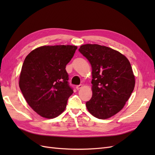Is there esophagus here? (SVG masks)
Listing matches in <instances>:
<instances>
[{
	"label": "esophagus",
	"instance_id": "1",
	"mask_svg": "<svg viewBox=\"0 0 155 155\" xmlns=\"http://www.w3.org/2000/svg\"><path fill=\"white\" fill-rule=\"evenodd\" d=\"M82 87H83L82 85H79L76 86V89H77V90H79V89L81 88Z\"/></svg>",
	"mask_w": 155,
	"mask_h": 155
}]
</instances>
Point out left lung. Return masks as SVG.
Returning a JSON list of instances; mask_svg holds the SVG:
<instances>
[{"label": "left lung", "mask_w": 155, "mask_h": 155, "mask_svg": "<svg viewBox=\"0 0 155 155\" xmlns=\"http://www.w3.org/2000/svg\"><path fill=\"white\" fill-rule=\"evenodd\" d=\"M79 51L92 69V96L86 102L87 109L98 119L110 118L123 109L134 90L129 60L119 51L99 45H84Z\"/></svg>", "instance_id": "left-lung-1"}]
</instances>
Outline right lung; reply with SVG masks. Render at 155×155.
<instances>
[{
  "mask_svg": "<svg viewBox=\"0 0 155 155\" xmlns=\"http://www.w3.org/2000/svg\"><path fill=\"white\" fill-rule=\"evenodd\" d=\"M76 46H43L26 56L19 79V87L31 109L41 116L54 118L64 110L73 89L65 69Z\"/></svg>",
  "mask_w": 155,
  "mask_h": 155,
  "instance_id": "right-lung-1",
  "label": "right lung"
}]
</instances>
